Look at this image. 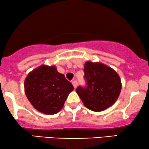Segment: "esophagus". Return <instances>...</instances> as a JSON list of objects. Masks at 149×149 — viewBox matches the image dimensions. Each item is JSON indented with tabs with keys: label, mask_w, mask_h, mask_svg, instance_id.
<instances>
[{
	"label": "esophagus",
	"mask_w": 149,
	"mask_h": 149,
	"mask_svg": "<svg viewBox=\"0 0 149 149\" xmlns=\"http://www.w3.org/2000/svg\"><path fill=\"white\" fill-rule=\"evenodd\" d=\"M72 84H73V87H74V88H76L77 86H78V82H77L76 80H73L72 82Z\"/></svg>",
	"instance_id": "esophagus-1"
}]
</instances>
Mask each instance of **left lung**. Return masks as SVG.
<instances>
[{
  "instance_id": "left-lung-1",
  "label": "left lung",
  "mask_w": 149,
  "mask_h": 149,
  "mask_svg": "<svg viewBox=\"0 0 149 149\" xmlns=\"http://www.w3.org/2000/svg\"><path fill=\"white\" fill-rule=\"evenodd\" d=\"M84 71L86 86H78L76 91L84 106L95 112L112 106L121 91L119 75L109 66L91 61L84 64Z\"/></svg>"
}]
</instances>
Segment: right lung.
<instances>
[{
  "mask_svg": "<svg viewBox=\"0 0 149 149\" xmlns=\"http://www.w3.org/2000/svg\"><path fill=\"white\" fill-rule=\"evenodd\" d=\"M24 86L26 96L32 106L47 115L59 112L73 90L72 84L58 72L55 66L45 65L29 73Z\"/></svg>",
  "mask_w": 149,
  "mask_h": 149,
  "instance_id": "obj_1",
  "label": "right lung"
}]
</instances>
